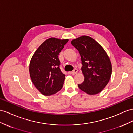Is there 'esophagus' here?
<instances>
[{
  "label": "esophagus",
  "mask_w": 133,
  "mask_h": 133,
  "mask_svg": "<svg viewBox=\"0 0 133 133\" xmlns=\"http://www.w3.org/2000/svg\"><path fill=\"white\" fill-rule=\"evenodd\" d=\"M77 72V70L74 69L72 71H71V72H69V74H72V75H75V74H76Z\"/></svg>",
  "instance_id": "34e87169"
}]
</instances>
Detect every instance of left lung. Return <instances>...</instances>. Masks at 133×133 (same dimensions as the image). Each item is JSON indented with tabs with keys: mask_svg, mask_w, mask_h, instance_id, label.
<instances>
[{
	"mask_svg": "<svg viewBox=\"0 0 133 133\" xmlns=\"http://www.w3.org/2000/svg\"><path fill=\"white\" fill-rule=\"evenodd\" d=\"M71 44L79 51L83 65L84 81L78 87L90 95L100 93L112 74V64L107 54L99 43L88 36L74 39Z\"/></svg>",
	"mask_w": 133,
	"mask_h": 133,
	"instance_id": "8db88e82",
	"label": "left lung"
}]
</instances>
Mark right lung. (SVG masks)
I'll use <instances>...</instances> for the list:
<instances>
[{"instance_id": "right-lung-1", "label": "right lung", "mask_w": 133, "mask_h": 133, "mask_svg": "<svg viewBox=\"0 0 133 133\" xmlns=\"http://www.w3.org/2000/svg\"><path fill=\"white\" fill-rule=\"evenodd\" d=\"M68 41L54 37L46 40L30 61V77L34 86L44 96L55 94L63 87L65 75L60 70L58 55Z\"/></svg>"}]
</instances>
